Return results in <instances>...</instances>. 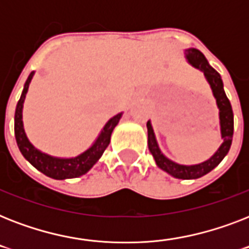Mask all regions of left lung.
<instances>
[{
  "label": "left lung",
  "mask_w": 249,
  "mask_h": 249,
  "mask_svg": "<svg viewBox=\"0 0 249 249\" xmlns=\"http://www.w3.org/2000/svg\"><path fill=\"white\" fill-rule=\"evenodd\" d=\"M185 54L191 66L204 72L205 79L211 85L213 95L216 98L217 107L220 109L221 136H222L224 143L221 144L216 154L204 163L196 164V165H181V164H177L172 161V160L166 159L165 156L161 154V151L159 150V146L156 143V138L155 134H154V130H152L151 123L147 121L148 150L154 156L156 165L159 166L160 169H163L164 172L169 173L173 177L179 178V179H196V178L203 177L204 174L209 173L211 170L214 169L222 161L225 156L228 155L232 142V133H234V115H232L230 101L225 94L224 84H222L220 73L214 68L209 66L208 60L205 59L203 53L199 52L197 49H187Z\"/></svg>",
  "instance_id": "1"
}]
</instances>
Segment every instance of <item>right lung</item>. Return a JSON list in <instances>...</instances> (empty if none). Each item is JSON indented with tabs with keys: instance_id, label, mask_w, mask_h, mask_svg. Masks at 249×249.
Listing matches in <instances>:
<instances>
[{
	"instance_id": "obj_1",
	"label": "right lung",
	"mask_w": 249,
	"mask_h": 249,
	"mask_svg": "<svg viewBox=\"0 0 249 249\" xmlns=\"http://www.w3.org/2000/svg\"><path fill=\"white\" fill-rule=\"evenodd\" d=\"M33 77V72L28 76V79L24 84V89L20 95V99L18 102L17 109H15V124H14V130H15V138H17L18 147L20 150L21 155L28 160L37 170L41 173L48 176L54 179H66V178H76L85 174L90 168L97 163L102 154L105 152L107 146L109 144L111 140V133L113 128L116 126L119 120L121 119L123 113H117L116 116L109 119L108 123L105 125V128L101 132L97 141L89 150H86L81 155L71 158V159H59V158H53L50 155H46L44 152L38 151L35 148L25 136L24 129H23V121H21V111H23V103H24L25 94L28 91V86L31 80Z\"/></svg>"
}]
</instances>
